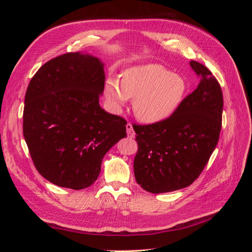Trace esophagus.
Returning <instances> with one entry per match:
<instances>
[{"instance_id":"esophagus-1","label":"esophagus","mask_w":252,"mask_h":252,"mask_svg":"<svg viewBox=\"0 0 252 252\" xmlns=\"http://www.w3.org/2000/svg\"><path fill=\"white\" fill-rule=\"evenodd\" d=\"M126 130H127V135H128V138H130V139H132V138H134V131H133V128H132V125L130 124V123H127V125H126Z\"/></svg>"}]
</instances>
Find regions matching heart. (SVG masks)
I'll use <instances>...</instances> for the list:
<instances>
[{
    "label": "heart",
    "instance_id": "1",
    "mask_svg": "<svg viewBox=\"0 0 252 252\" xmlns=\"http://www.w3.org/2000/svg\"><path fill=\"white\" fill-rule=\"evenodd\" d=\"M186 89L184 79L158 64L129 68L122 80L109 78L105 83V94L113 108L131 98L135 117L148 124L169 118L182 103Z\"/></svg>",
    "mask_w": 252,
    "mask_h": 252
}]
</instances>
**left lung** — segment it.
<instances>
[{
	"label": "left lung",
	"mask_w": 252,
	"mask_h": 252,
	"mask_svg": "<svg viewBox=\"0 0 252 252\" xmlns=\"http://www.w3.org/2000/svg\"><path fill=\"white\" fill-rule=\"evenodd\" d=\"M190 66L201 81L169 118L134 125L138 142L133 170L136 183L151 193L185 188L199 178L219 142L223 94L207 67Z\"/></svg>",
	"instance_id": "8db88e82"
}]
</instances>
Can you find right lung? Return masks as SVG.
I'll return each mask as SVG.
<instances>
[{
  "mask_svg": "<svg viewBox=\"0 0 252 252\" xmlns=\"http://www.w3.org/2000/svg\"><path fill=\"white\" fill-rule=\"evenodd\" d=\"M104 84V64L82 52L51 59L30 81L23 134L36 170L52 184L93 185L104 156L127 136V122L98 104Z\"/></svg>",
  "mask_w": 252,
  "mask_h": 252,
  "instance_id": "obj_1",
  "label": "right lung"
}]
</instances>
